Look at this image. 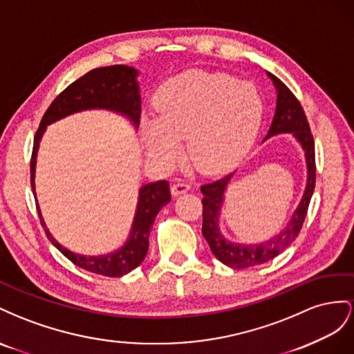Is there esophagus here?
Returning <instances> with one entry per match:
<instances>
[{
    "instance_id": "esophagus-1",
    "label": "esophagus",
    "mask_w": 354,
    "mask_h": 354,
    "mask_svg": "<svg viewBox=\"0 0 354 354\" xmlns=\"http://www.w3.org/2000/svg\"><path fill=\"white\" fill-rule=\"evenodd\" d=\"M171 194L174 196H179V194H184V193H187V191H189L191 189V185L188 184V183H176V184H174L171 185Z\"/></svg>"
}]
</instances>
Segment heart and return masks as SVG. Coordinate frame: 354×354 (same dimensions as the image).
<instances>
[{
    "instance_id": "1",
    "label": "heart",
    "mask_w": 354,
    "mask_h": 354,
    "mask_svg": "<svg viewBox=\"0 0 354 354\" xmlns=\"http://www.w3.org/2000/svg\"><path fill=\"white\" fill-rule=\"evenodd\" d=\"M158 117L144 121L147 153L170 165L187 138V154L201 174L233 167L254 144L262 99L249 83L227 74L191 71L169 80L156 96Z\"/></svg>"
}]
</instances>
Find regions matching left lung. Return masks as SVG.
<instances>
[{
	"mask_svg": "<svg viewBox=\"0 0 354 354\" xmlns=\"http://www.w3.org/2000/svg\"><path fill=\"white\" fill-rule=\"evenodd\" d=\"M267 75L272 80L277 90V105H276V114L272 118L271 127L266 139L280 135V133H292L295 139L301 144L302 149L306 153L307 161V185L304 196H302L301 203L298 205L297 210L292 215V219L280 234L272 237L264 243L259 245H243V243H233V241L227 240L221 234L218 221H219V212L222 201H224L225 188L230 183L233 174L224 176L222 179L215 180L201 187V193H203V233L206 241L210 246L212 254H214L222 264H225L231 268H248L258 264H264V262L277 257L280 252H283L292 241H294L304 224V219L307 216V209L310 205V200L315 191L316 185V158H315V139L310 132V126L307 117L304 114L299 100L295 95L280 82V80L267 73Z\"/></svg>",
	"mask_w": 354,
	"mask_h": 354,
	"instance_id": "8db88e82",
	"label": "left lung"
}]
</instances>
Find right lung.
Wrapping results in <instances>:
<instances>
[{
	"instance_id": "1",
	"label": "right lung",
	"mask_w": 354,
	"mask_h": 354,
	"mask_svg": "<svg viewBox=\"0 0 354 354\" xmlns=\"http://www.w3.org/2000/svg\"><path fill=\"white\" fill-rule=\"evenodd\" d=\"M138 71L127 65H113L88 71L77 82L69 84L62 93L56 96L44 113L41 123L34 138V148L31 156V187L35 194V165L37 151L44 130L55 121L84 109H109L126 115L135 127L139 126L140 118V95L136 82ZM37 201V200H35ZM170 201V191L167 180H157L144 185L139 191L138 207L133 219L132 231L123 248L117 252L100 257H86L74 254L56 241L46 228L41 212L37 205L38 216L44 227L48 240L62 252V254L80 268H84L95 274L106 277H120L135 270L144 261L148 252L149 231L160 209Z\"/></svg>"
}]
</instances>
